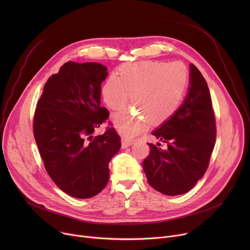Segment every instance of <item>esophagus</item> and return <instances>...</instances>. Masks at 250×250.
<instances>
[{
    "instance_id": "esophagus-1",
    "label": "esophagus",
    "mask_w": 250,
    "mask_h": 250,
    "mask_svg": "<svg viewBox=\"0 0 250 250\" xmlns=\"http://www.w3.org/2000/svg\"><path fill=\"white\" fill-rule=\"evenodd\" d=\"M133 144V140H129L126 138H123L122 139V147L123 148H126L128 146H130Z\"/></svg>"
}]
</instances>
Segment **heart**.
I'll return each instance as SVG.
<instances>
[{
  "mask_svg": "<svg viewBox=\"0 0 250 250\" xmlns=\"http://www.w3.org/2000/svg\"><path fill=\"white\" fill-rule=\"evenodd\" d=\"M102 86L104 102L113 111L123 110L130 94L137 111H125L113 117V123L125 138L160 124L179 110L189 86V71L182 62L140 61L119 69Z\"/></svg>",
  "mask_w": 250,
  "mask_h": 250,
  "instance_id": "heart-1",
  "label": "heart"
}]
</instances>
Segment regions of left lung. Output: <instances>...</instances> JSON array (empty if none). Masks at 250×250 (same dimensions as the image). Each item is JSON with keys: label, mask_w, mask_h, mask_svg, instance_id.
<instances>
[{"label": "left lung", "mask_w": 250, "mask_h": 250, "mask_svg": "<svg viewBox=\"0 0 250 250\" xmlns=\"http://www.w3.org/2000/svg\"><path fill=\"white\" fill-rule=\"evenodd\" d=\"M152 134L167 144L165 150L148 144L142 167L156 191L176 196L189 192L206 173L216 142V119L208 84L190 65V87L176 114Z\"/></svg>", "instance_id": "obj_1"}]
</instances>
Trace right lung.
Segmentation results:
<instances>
[{
	"instance_id": "1",
	"label": "right lung",
	"mask_w": 250,
	"mask_h": 250,
	"mask_svg": "<svg viewBox=\"0 0 250 250\" xmlns=\"http://www.w3.org/2000/svg\"><path fill=\"white\" fill-rule=\"evenodd\" d=\"M95 62L63 64L46 81L33 117V135L44 167L66 194L88 199L109 181V162L121 148L114 127L93 136L109 118L101 106V84L108 72Z\"/></svg>"
}]
</instances>
